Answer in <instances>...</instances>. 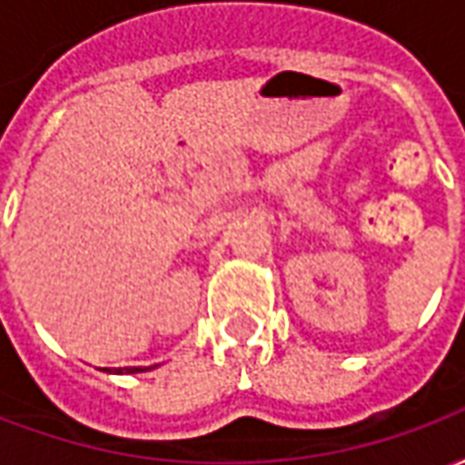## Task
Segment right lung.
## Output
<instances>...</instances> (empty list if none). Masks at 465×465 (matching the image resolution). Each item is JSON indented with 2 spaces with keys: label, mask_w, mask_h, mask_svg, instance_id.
Returning a JSON list of instances; mask_svg holds the SVG:
<instances>
[{
  "label": "right lung",
  "mask_w": 465,
  "mask_h": 465,
  "mask_svg": "<svg viewBox=\"0 0 465 465\" xmlns=\"http://www.w3.org/2000/svg\"><path fill=\"white\" fill-rule=\"evenodd\" d=\"M126 371H143V369H126Z\"/></svg>",
  "instance_id": "obj_1"
}]
</instances>
